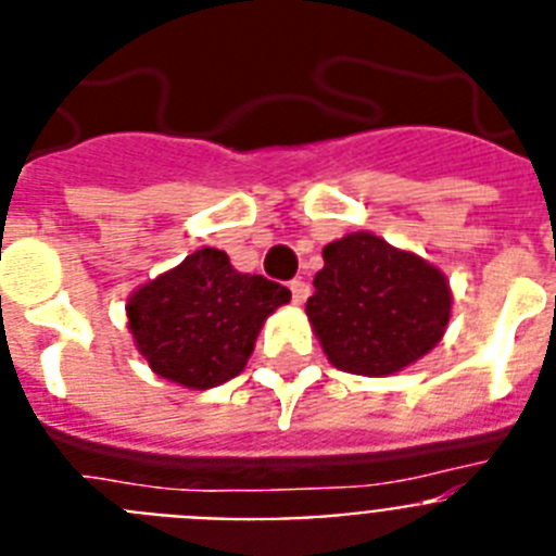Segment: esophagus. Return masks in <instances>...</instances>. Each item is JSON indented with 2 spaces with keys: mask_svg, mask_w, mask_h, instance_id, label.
<instances>
[{
  "mask_svg": "<svg viewBox=\"0 0 556 556\" xmlns=\"http://www.w3.org/2000/svg\"><path fill=\"white\" fill-rule=\"evenodd\" d=\"M288 288H291V296H293V302H296V305H302V302L311 296V286H307L305 279H293Z\"/></svg>",
  "mask_w": 556,
  "mask_h": 556,
  "instance_id": "34e87169",
  "label": "esophagus"
}]
</instances>
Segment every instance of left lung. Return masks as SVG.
<instances>
[{
    "label": "left lung",
    "instance_id": "1",
    "mask_svg": "<svg viewBox=\"0 0 556 556\" xmlns=\"http://www.w3.org/2000/svg\"><path fill=\"white\" fill-rule=\"evenodd\" d=\"M305 314L330 365L387 376L435 348L450 321V282L435 265L367 231L330 242Z\"/></svg>",
    "mask_w": 556,
    "mask_h": 556
}]
</instances>
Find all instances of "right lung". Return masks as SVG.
I'll return each instance as SVG.
<instances>
[{
  "label": "right lung",
  "instance_id": "right-lung-1",
  "mask_svg": "<svg viewBox=\"0 0 556 556\" xmlns=\"http://www.w3.org/2000/svg\"><path fill=\"white\" fill-rule=\"evenodd\" d=\"M288 300L286 286L235 270L226 251L200 249L138 288L127 316L157 376L208 390L242 372L263 321Z\"/></svg>",
  "mask_w": 556,
  "mask_h": 556
}]
</instances>
